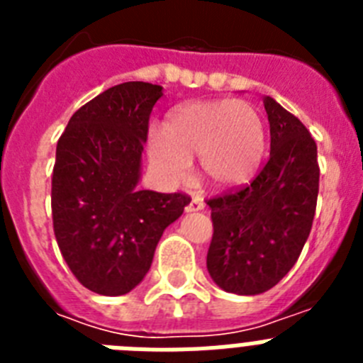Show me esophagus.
<instances>
[{
  "label": "esophagus",
  "mask_w": 363,
  "mask_h": 363,
  "mask_svg": "<svg viewBox=\"0 0 363 363\" xmlns=\"http://www.w3.org/2000/svg\"><path fill=\"white\" fill-rule=\"evenodd\" d=\"M205 203L201 198H192V200L187 203V207H185V211H187V213H196V211H201Z\"/></svg>",
  "instance_id": "34e87169"
}]
</instances>
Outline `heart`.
Masks as SVG:
<instances>
[{"label": "heart", "mask_w": 363, "mask_h": 363, "mask_svg": "<svg viewBox=\"0 0 363 363\" xmlns=\"http://www.w3.org/2000/svg\"><path fill=\"white\" fill-rule=\"evenodd\" d=\"M265 152V123L258 108L242 99L192 101L172 112L163 136L149 140V160L171 182H182L200 156L211 184L233 189L249 184Z\"/></svg>", "instance_id": "b5f03b06"}]
</instances>
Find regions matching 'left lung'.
I'll use <instances>...</instances> for the list:
<instances>
[{
	"label": "left lung",
	"instance_id": "1",
	"mask_svg": "<svg viewBox=\"0 0 363 363\" xmlns=\"http://www.w3.org/2000/svg\"><path fill=\"white\" fill-rule=\"evenodd\" d=\"M271 154L251 184L207 200L213 240L207 271L227 293L269 291L296 264L313 227L320 167L306 125L264 98Z\"/></svg>",
	"mask_w": 363,
	"mask_h": 363
}]
</instances>
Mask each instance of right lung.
I'll list each match as a JSON object with an SVG mask.
<instances>
[{"mask_svg": "<svg viewBox=\"0 0 363 363\" xmlns=\"http://www.w3.org/2000/svg\"><path fill=\"white\" fill-rule=\"evenodd\" d=\"M163 86L127 82L74 112L57 140L52 225L72 274L92 293L121 296L149 272L163 230L191 198L138 191L143 143Z\"/></svg>", "mask_w": 363, "mask_h": 363, "instance_id": "right-lung-1", "label": "right lung"}]
</instances>
